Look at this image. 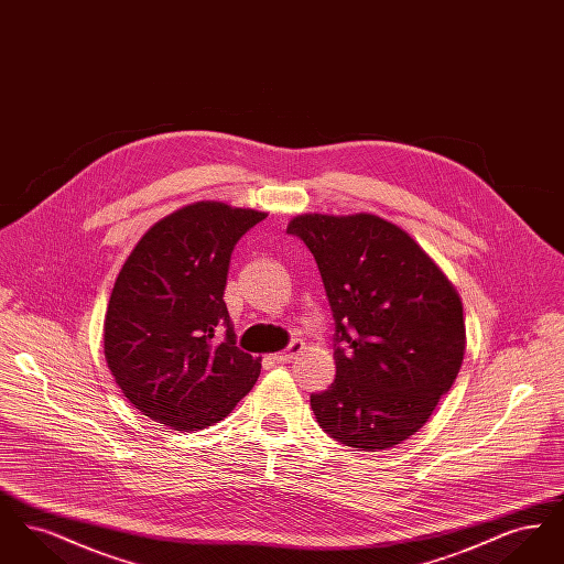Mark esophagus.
Wrapping results in <instances>:
<instances>
[{"label":"esophagus","instance_id":"obj_1","mask_svg":"<svg viewBox=\"0 0 564 564\" xmlns=\"http://www.w3.org/2000/svg\"><path fill=\"white\" fill-rule=\"evenodd\" d=\"M304 349V345L302 343H292L288 349L283 350V352H274V355H270V359L274 361V364H288V361H292L297 352H302Z\"/></svg>","mask_w":564,"mask_h":564}]
</instances>
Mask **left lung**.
Masks as SVG:
<instances>
[{"instance_id": "8db88e82", "label": "left lung", "mask_w": 564, "mask_h": 564, "mask_svg": "<svg viewBox=\"0 0 564 564\" xmlns=\"http://www.w3.org/2000/svg\"><path fill=\"white\" fill-rule=\"evenodd\" d=\"M288 232L313 253L336 325V378L311 395L319 427L366 453L402 444L460 370L465 322L455 285L378 215H295Z\"/></svg>"}]
</instances>
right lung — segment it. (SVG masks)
Wrapping results in <instances>:
<instances>
[{
    "label": "right lung",
    "mask_w": 564,
    "mask_h": 564,
    "mask_svg": "<svg viewBox=\"0 0 564 564\" xmlns=\"http://www.w3.org/2000/svg\"><path fill=\"white\" fill-rule=\"evenodd\" d=\"M264 212L200 200L156 221L109 295L104 350L124 398L175 431L226 419L260 376L224 302L230 256ZM227 327V336L214 334Z\"/></svg>",
    "instance_id": "obj_1"
}]
</instances>
